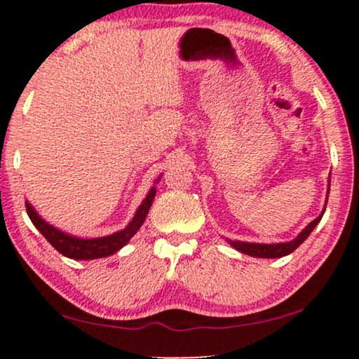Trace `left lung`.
I'll use <instances>...</instances> for the list:
<instances>
[{"mask_svg": "<svg viewBox=\"0 0 359 359\" xmlns=\"http://www.w3.org/2000/svg\"><path fill=\"white\" fill-rule=\"evenodd\" d=\"M328 193H330V180H328V189H327V201H328ZM327 205V204H325ZM325 212V208H323L322 214L318 215L317 219H313L311 224L307 225L306 229L302 230L301 233L297 235L296 238L291 240V242H284V243H248V242H238V240H229L227 242L232 245L235 250H238V252H242L245 255H250V257H257V258H281V257H286V255L292 253L294 250H296L299 245H301L304 240H306L309 235L313 229H316V225L320 222L322 215Z\"/></svg>", "mask_w": 359, "mask_h": 359, "instance_id": "1", "label": "left lung"}]
</instances>
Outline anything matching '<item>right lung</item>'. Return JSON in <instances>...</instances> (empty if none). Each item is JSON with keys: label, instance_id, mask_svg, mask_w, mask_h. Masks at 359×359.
Here are the masks:
<instances>
[{"label": "right lung", "instance_id": "right-lung-1", "mask_svg": "<svg viewBox=\"0 0 359 359\" xmlns=\"http://www.w3.org/2000/svg\"><path fill=\"white\" fill-rule=\"evenodd\" d=\"M160 180V178H158ZM156 180V181H158ZM155 186L149 191L147 198L142 201V204L137 209L134 219L130 220L129 225L126 229L119 230V232L106 235V237H97V238H78L73 235H68L62 230H58L46 222L41 215L36 212V209L26 201V210L31 222L36 225V229L41 232L43 237L47 238V242L52 245L57 252H60L63 257L72 258V259H96V258H104L109 255H114L116 252L124 247L126 243H129V240L137 233V230L142 227V224L145 222L147 214L151 203L155 199Z\"/></svg>", "mask_w": 359, "mask_h": 359}]
</instances>
